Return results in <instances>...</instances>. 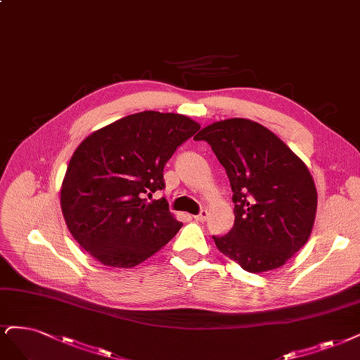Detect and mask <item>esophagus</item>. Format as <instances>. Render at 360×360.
Listing matches in <instances>:
<instances>
[{
    "mask_svg": "<svg viewBox=\"0 0 360 360\" xmlns=\"http://www.w3.org/2000/svg\"><path fill=\"white\" fill-rule=\"evenodd\" d=\"M207 217H208V212H207V210H201L200 214L193 216V219H195L196 221H205V220H207Z\"/></svg>",
    "mask_w": 360,
    "mask_h": 360,
    "instance_id": "1",
    "label": "esophagus"
}]
</instances>
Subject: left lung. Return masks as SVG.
<instances>
[{"instance_id":"8db88e82","label":"left lung","mask_w":360,"mask_h":360,"mask_svg":"<svg viewBox=\"0 0 360 360\" xmlns=\"http://www.w3.org/2000/svg\"><path fill=\"white\" fill-rule=\"evenodd\" d=\"M212 146L233 192V226L213 237L249 272L286 264L311 233L317 191L307 165L274 132L249 119L214 122L196 135Z\"/></svg>"}]
</instances>
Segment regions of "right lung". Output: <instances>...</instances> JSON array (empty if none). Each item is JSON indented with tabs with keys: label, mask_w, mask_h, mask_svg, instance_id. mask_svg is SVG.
<instances>
[{
	"label": "right lung",
	"mask_w": 360,
	"mask_h": 360,
	"mask_svg": "<svg viewBox=\"0 0 360 360\" xmlns=\"http://www.w3.org/2000/svg\"><path fill=\"white\" fill-rule=\"evenodd\" d=\"M200 123L174 113L141 111L92 132L72 153L60 188L67 228L105 266L132 268L155 255L183 223L165 200L164 167Z\"/></svg>",
	"instance_id": "1"
}]
</instances>
